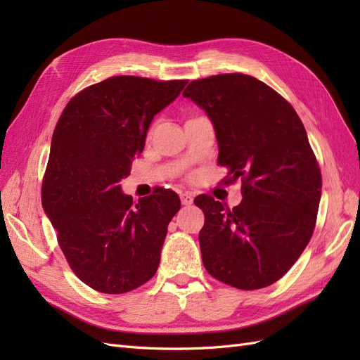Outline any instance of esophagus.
Returning <instances> with one entry per match:
<instances>
[{"label":"esophagus","mask_w":360,"mask_h":360,"mask_svg":"<svg viewBox=\"0 0 360 360\" xmlns=\"http://www.w3.org/2000/svg\"><path fill=\"white\" fill-rule=\"evenodd\" d=\"M180 200H181L183 205H191L193 202V197H192L191 193H181L180 195Z\"/></svg>","instance_id":"esophagus-1"}]
</instances>
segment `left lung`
Returning a JSON list of instances; mask_svg holds the SVG:
<instances>
[{"label": "left lung", "mask_w": 360, "mask_h": 360, "mask_svg": "<svg viewBox=\"0 0 360 360\" xmlns=\"http://www.w3.org/2000/svg\"><path fill=\"white\" fill-rule=\"evenodd\" d=\"M213 123L226 183L242 179L233 210L209 195L200 248L205 270L240 290L274 284L309 243L321 198V172L292 106L254 76L225 73L183 91Z\"/></svg>", "instance_id": "obj_1"}]
</instances>
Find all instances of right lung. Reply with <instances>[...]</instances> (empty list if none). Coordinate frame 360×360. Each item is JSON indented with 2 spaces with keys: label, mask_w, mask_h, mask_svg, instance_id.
<instances>
[{
  "label": "right lung",
  "mask_w": 360,
  "mask_h": 360,
  "mask_svg": "<svg viewBox=\"0 0 360 360\" xmlns=\"http://www.w3.org/2000/svg\"><path fill=\"white\" fill-rule=\"evenodd\" d=\"M186 84L112 76L76 94L53 130L43 210L73 274L96 291H132L159 267L179 195L158 188L134 202L118 183L143 153L155 115Z\"/></svg>",
  "instance_id": "right-lung-1"
}]
</instances>
